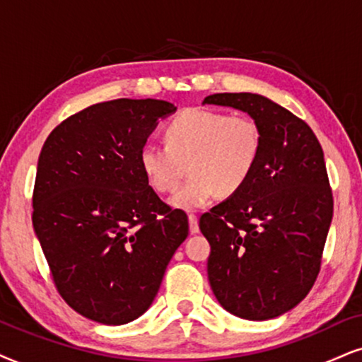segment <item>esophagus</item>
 <instances>
[{
	"label": "esophagus",
	"instance_id": "1",
	"mask_svg": "<svg viewBox=\"0 0 362 362\" xmlns=\"http://www.w3.org/2000/svg\"><path fill=\"white\" fill-rule=\"evenodd\" d=\"M189 227H190V234H199V218H197L195 214H189Z\"/></svg>",
	"mask_w": 362,
	"mask_h": 362
}]
</instances>
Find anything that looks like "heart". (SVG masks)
<instances>
[{
    "instance_id": "b5f03b06",
    "label": "heart",
    "mask_w": 362,
    "mask_h": 362,
    "mask_svg": "<svg viewBox=\"0 0 362 362\" xmlns=\"http://www.w3.org/2000/svg\"><path fill=\"white\" fill-rule=\"evenodd\" d=\"M163 141L145 144L139 165L148 185L170 194L189 170V180L173 195L178 209L205 207L221 194L244 189L262 152V130L249 115H228L222 110L185 108L163 127Z\"/></svg>"
}]
</instances>
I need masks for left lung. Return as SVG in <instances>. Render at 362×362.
I'll use <instances>...</instances> for the list:
<instances>
[{"label":"left lung","instance_id":"left-lung-1","mask_svg":"<svg viewBox=\"0 0 362 362\" xmlns=\"http://www.w3.org/2000/svg\"><path fill=\"white\" fill-rule=\"evenodd\" d=\"M204 103L239 108L262 130L250 180L200 217L210 287L228 313L274 319L309 294L321 271L334 209L322 147L308 123L262 95L215 93Z\"/></svg>","mask_w":362,"mask_h":362}]
</instances>
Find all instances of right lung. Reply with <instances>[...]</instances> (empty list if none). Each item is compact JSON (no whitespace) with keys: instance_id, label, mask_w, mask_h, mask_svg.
Returning a JSON list of instances; mask_svg holds the SVG:
<instances>
[{"instance_id":"add662e5","label":"right lung","mask_w":362,"mask_h":362,"mask_svg":"<svg viewBox=\"0 0 362 362\" xmlns=\"http://www.w3.org/2000/svg\"><path fill=\"white\" fill-rule=\"evenodd\" d=\"M163 100L91 105L53 128L41 148L33 227L63 300L91 321L120 326L150 308L189 218L148 185L139 152Z\"/></svg>"}]
</instances>
